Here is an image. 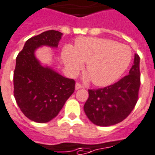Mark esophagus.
I'll list each match as a JSON object with an SVG mask.
<instances>
[{"label": "esophagus", "mask_w": 155, "mask_h": 155, "mask_svg": "<svg viewBox=\"0 0 155 155\" xmlns=\"http://www.w3.org/2000/svg\"><path fill=\"white\" fill-rule=\"evenodd\" d=\"M75 88H76L77 90L80 88H84V86L82 85V84H81V83H79V82H77L76 86H75Z\"/></svg>", "instance_id": "esophagus-1"}]
</instances>
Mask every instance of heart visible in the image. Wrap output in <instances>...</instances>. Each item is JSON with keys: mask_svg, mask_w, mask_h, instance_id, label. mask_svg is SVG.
<instances>
[{"mask_svg": "<svg viewBox=\"0 0 155 155\" xmlns=\"http://www.w3.org/2000/svg\"><path fill=\"white\" fill-rule=\"evenodd\" d=\"M62 58L67 68L76 74L86 62L88 74L97 86L110 85L116 82L128 68L132 59V50L129 46L115 40L102 38L80 37L74 46L65 45Z\"/></svg>", "mask_w": 155, "mask_h": 155, "instance_id": "obj_1", "label": "heart"}]
</instances>
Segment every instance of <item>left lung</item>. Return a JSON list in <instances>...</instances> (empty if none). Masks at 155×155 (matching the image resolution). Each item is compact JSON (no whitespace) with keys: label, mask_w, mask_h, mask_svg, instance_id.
Instances as JSON below:
<instances>
[{"label":"left lung","mask_w":155,"mask_h":155,"mask_svg":"<svg viewBox=\"0 0 155 155\" xmlns=\"http://www.w3.org/2000/svg\"><path fill=\"white\" fill-rule=\"evenodd\" d=\"M140 86V56L135 54L128 75L106 87L89 89L88 99L84 105L86 115L91 122L99 126L121 122L137 103Z\"/></svg>","instance_id":"1"}]
</instances>
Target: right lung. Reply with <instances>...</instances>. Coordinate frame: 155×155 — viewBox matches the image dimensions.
<instances>
[{
	"label": "right lung",
	"instance_id": "1",
	"mask_svg": "<svg viewBox=\"0 0 155 155\" xmlns=\"http://www.w3.org/2000/svg\"><path fill=\"white\" fill-rule=\"evenodd\" d=\"M62 33L48 30L30 38L18 54L14 71V97L27 118L38 123L58 116L75 90V81L43 67L35 56L38 47L57 48Z\"/></svg>",
	"mask_w": 155,
	"mask_h": 155
}]
</instances>
